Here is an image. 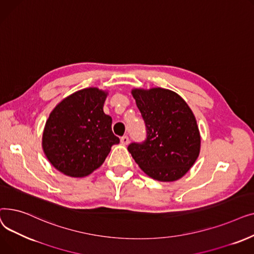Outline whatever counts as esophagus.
Returning a JSON list of instances; mask_svg holds the SVG:
<instances>
[{
    "instance_id": "obj_1",
    "label": "esophagus",
    "mask_w": 254,
    "mask_h": 254,
    "mask_svg": "<svg viewBox=\"0 0 254 254\" xmlns=\"http://www.w3.org/2000/svg\"><path fill=\"white\" fill-rule=\"evenodd\" d=\"M120 142H122L123 145H127L128 142H129V139H128V137L126 135V136H123V137H122V139H120Z\"/></svg>"
}]
</instances>
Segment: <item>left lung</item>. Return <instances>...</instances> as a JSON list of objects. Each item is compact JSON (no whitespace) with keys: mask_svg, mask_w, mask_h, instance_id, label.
Returning a JSON list of instances; mask_svg holds the SVG:
<instances>
[{"mask_svg":"<svg viewBox=\"0 0 254 254\" xmlns=\"http://www.w3.org/2000/svg\"><path fill=\"white\" fill-rule=\"evenodd\" d=\"M131 93L145 123L146 139L130 143L128 152L144 173L155 180L181 178L196 161L201 146L192 111L169 89H134Z\"/></svg>","mask_w":254,"mask_h":254,"instance_id":"1","label":"left lung"}]
</instances>
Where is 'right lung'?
<instances>
[{
	"label": "right lung",
	"instance_id": "add662e5",
	"mask_svg": "<svg viewBox=\"0 0 254 254\" xmlns=\"http://www.w3.org/2000/svg\"><path fill=\"white\" fill-rule=\"evenodd\" d=\"M107 93L85 88L64 99L50 113L43 132V150L64 175L84 177L98 169L119 143L112 118L103 106Z\"/></svg>",
	"mask_w": 254,
	"mask_h": 254
}]
</instances>
